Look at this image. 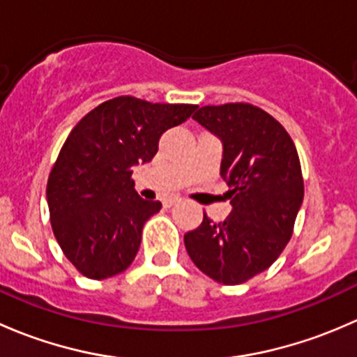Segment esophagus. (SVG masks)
Returning <instances> with one entry per match:
<instances>
[{"label": "esophagus", "instance_id": "1", "mask_svg": "<svg viewBox=\"0 0 357 357\" xmlns=\"http://www.w3.org/2000/svg\"><path fill=\"white\" fill-rule=\"evenodd\" d=\"M179 202H181V199H179V197H171V199H167V200L164 202V205H165V207H172V205L179 204Z\"/></svg>", "mask_w": 357, "mask_h": 357}]
</instances>
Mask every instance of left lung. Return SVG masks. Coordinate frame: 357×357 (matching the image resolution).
Listing matches in <instances>:
<instances>
[{"instance_id": "obj_1", "label": "left lung", "mask_w": 357, "mask_h": 357, "mask_svg": "<svg viewBox=\"0 0 357 357\" xmlns=\"http://www.w3.org/2000/svg\"><path fill=\"white\" fill-rule=\"evenodd\" d=\"M222 142L221 178L231 214H207L185 235L193 264L222 285H240L266 271L287 247L304 199L301 160L290 135L250 103L200 107L193 115Z\"/></svg>"}]
</instances>
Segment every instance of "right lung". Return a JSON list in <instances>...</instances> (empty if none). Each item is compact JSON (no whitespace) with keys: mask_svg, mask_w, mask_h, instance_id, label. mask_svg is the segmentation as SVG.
<instances>
[{"mask_svg":"<svg viewBox=\"0 0 357 357\" xmlns=\"http://www.w3.org/2000/svg\"><path fill=\"white\" fill-rule=\"evenodd\" d=\"M195 110L117 96L88 112L67 136L46 199L56 242L82 276L110 278L135 261L143 226L162 204L136 193L132 167L152 160L162 132Z\"/></svg>","mask_w":357,"mask_h":357,"instance_id":"right-lung-1","label":"right lung"}]
</instances>
